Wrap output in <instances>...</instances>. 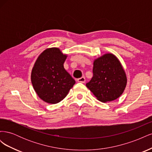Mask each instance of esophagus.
<instances>
[{
	"instance_id": "esophagus-1",
	"label": "esophagus",
	"mask_w": 152,
	"mask_h": 152,
	"mask_svg": "<svg viewBox=\"0 0 152 152\" xmlns=\"http://www.w3.org/2000/svg\"><path fill=\"white\" fill-rule=\"evenodd\" d=\"M77 82H80V83H84L86 82V78L85 77H82L81 78H79V79H77Z\"/></svg>"
}]
</instances>
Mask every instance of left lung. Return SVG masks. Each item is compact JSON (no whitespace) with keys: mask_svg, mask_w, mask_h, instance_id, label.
Segmentation results:
<instances>
[{"mask_svg":"<svg viewBox=\"0 0 152 152\" xmlns=\"http://www.w3.org/2000/svg\"><path fill=\"white\" fill-rule=\"evenodd\" d=\"M93 72V77L86 86L100 102H111L122 94L127 78L115 56L107 54L96 59Z\"/></svg>","mask_w":152,"mask_h":152,"instance_id":"8db88e82","label":"left lung"}]
</instances>
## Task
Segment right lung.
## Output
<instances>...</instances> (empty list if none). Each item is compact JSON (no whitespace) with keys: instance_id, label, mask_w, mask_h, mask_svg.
<instances>
[{"instance_id":"1","label":"right lung","mask_w":152,"mask_h":152,"mask_svg":"<svg viewBox=\"0 0 152 152\" xmlns=\"http://www.w3.org/2000/svg\"><path fill=\"white\" fill-rule=\"evenodd\" d=\"M66 58L58 48H53L45 50L37 59L31 72V83L37 94L45 102H60L75 83L64 68Z\"/></svg>"}]
</instances>
